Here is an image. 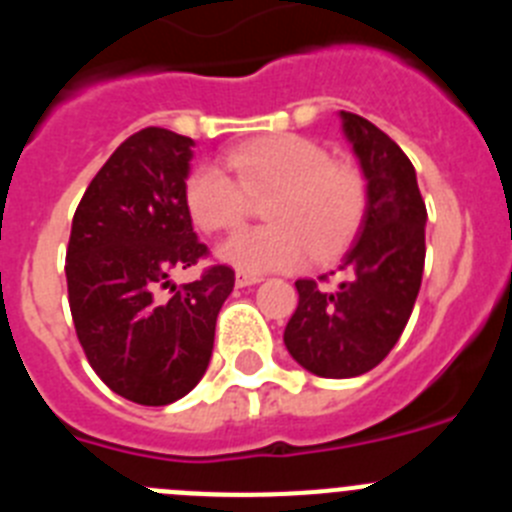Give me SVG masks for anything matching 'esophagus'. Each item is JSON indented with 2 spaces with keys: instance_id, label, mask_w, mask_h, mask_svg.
<instances>
[{
  "instance_id": "esophagus-1",
  "label": "esophagus",
  "mask_w": 512,
  "mask_h": 512,
  "mask_svg": "<svg viewBox=\"0 0 512 512\" xmlns=\"http://www.w3.org/2000/svg\"><path fill=\"white\" fill-rule=\"evenodd\" d=\"M259 282H261L259 274H246V271H238V274H235V284H238V287H251V284H259Z\"/></svg>"
}]
</instances>
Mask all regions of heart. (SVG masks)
<instances>
[{
	"label": "heart",
	"mask_w": 512,
	"mask_h": 512,
	"mask_svg": "<svg viewBox=\"0 0 512 512\" xmlns=\"http://www.w3.org/2000/svg\"><path fill=\"white\" fill-rule=\"evenodd\" d=\"M225 166L200 164L184 182V205L205 233L235 230L265 197L266 225L235 233L220 259L241 271L292 269L310 253L328 261L348 246L366 210V179L354 164L328 158L318 140L274 133L225 153Z\"/></svg>",
	"instance_id": "b5f03b06"
}]
</instances>
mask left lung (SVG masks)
I'll return each instance as SVG.
<instances>
[{"instance_id": "obj_1", "label": "left lung", "mask_w": 512, "mask_h": 512, "mask_svg": "<svg viewBox=\"0 0 512 512\" xmlns=\"http://www.w3.org/2000/svg\"><path fill=\"white\" fill-rule=\"evenodd\" d=\"M366 176L359 235L343 256L338 287L328 274L297 279L284 346L307 372L328 379L366 374L390 354L408 325L425 264V202L410 158L364 117L341 112Z\"/></svg>"}]
</instances>
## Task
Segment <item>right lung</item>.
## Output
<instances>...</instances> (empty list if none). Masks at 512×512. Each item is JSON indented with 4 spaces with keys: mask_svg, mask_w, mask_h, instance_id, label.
Here are the masks:
<instances>
[{
    "mask_svg": "<svg viewBox=\"0 0 512 512\" xmlns=\"http://www.w3.org/2000/svg\"><path fill=\"white\" fill-rule=\"evenodd\" d=\"M194 140L166 128L130 135L81 197L66 251L76 336L112 392L138 405H169L207 372L217 312L235 271L207 266L197 282L169 274L207 259L184 205Z\"/></svg>",
    "mask_w": 512,
    "mask_h": 512,
    "instance_id": "right-lung-1",
    "label": "right lung"
}]
</instances>
